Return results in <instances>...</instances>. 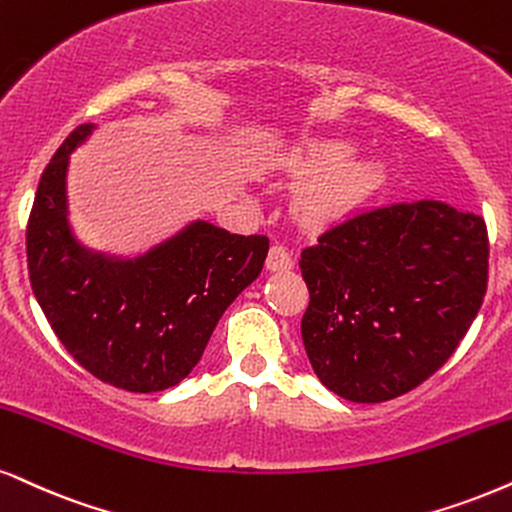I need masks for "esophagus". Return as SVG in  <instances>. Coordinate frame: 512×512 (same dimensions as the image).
Listing matches in <instances>:
<instances>
[{"mask_svg": "<svg viewBox=\"0 0 512 512\" xmlns=\"http://www.w3.org/2000/svg\"><path fill=\"white\" fill-rule=\"evenodd\" d=\"M294 258L282 244H273L268 251L266 258V268L273 270V273H285V270H292Z\"/></svg>", "mask_w": 512, "mask_h": 512, "instance_id": "34e87169", "label": "esophagus"}]
</instances>
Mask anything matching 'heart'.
I'll use <instances>...</instances> for the list:
<instances>
[{"label": "heart", "instance_id": "obj_1", "mask_svg": "<svg viewBox=\"0 0 512 512\" xmlns=\"http://www.w3.org/2000/svg\"><path fill=\"white\" fill-rule=\"evenodd\" d=\"M346 161V151H330L320 159L323 168H339ZM365 187H368V170L353 168L346 173L334 175L325 180L308 199V213L318 220H327L334 216H342L349 208L363 197Z\"/></svg>", "mask_w": 512, "mask_h": 512}]
</instances>
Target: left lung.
<instances>
[{
    "mask_svg": "<svg viewBox=\"0 0 512 512\" xmlns=\"http://www.w3.org/2000/svg\"><path fill=\"white\" fill-rule=\"evenodd\" d=\"M299 268L315 375L342 399L389 401L432 377L470 330L487 294V223L434 199L372 208L325 230Z\"/></svg>",
    "mask_w": 512,
    "mask_h": 512,
    "instance_id": "8db88e82",
    "label": "left lung"
}]
</instances>
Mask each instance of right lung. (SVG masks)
Masks as SVG:
<instances>
[{
  "label": "right lung",
  "mask_w": 512,
  "mask_h": 512,
  "mask_svg": "<svg viewBox=\"0 0 512 512\" xmlns=\"http://www.w3.org/2000/svg\"><path fill=\"white\" fill-rule=\"evenodd\" d=\"M90 130L66 137L37 185L25 227L30 285L56 337L97 380L163 391L199 363L220 315L261 275L270 242L199 220L135 261L90 254L66 218L68 154Z\"/></svg>",
  "instance_id": "obj_1"
}]
</instances>
